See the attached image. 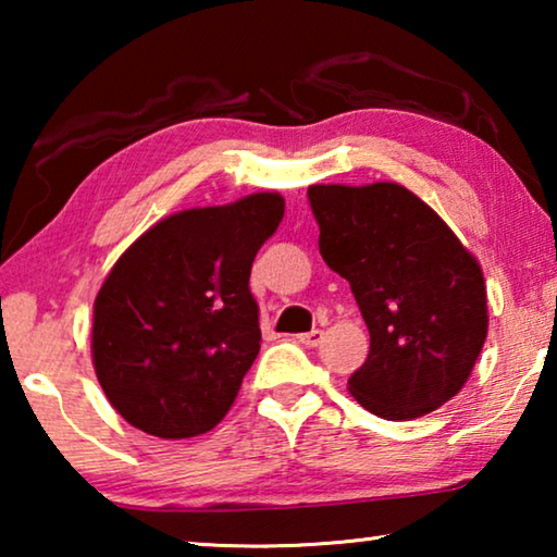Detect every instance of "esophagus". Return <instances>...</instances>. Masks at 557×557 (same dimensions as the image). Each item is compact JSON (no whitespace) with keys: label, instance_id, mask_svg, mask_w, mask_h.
Returning <instances> with one entry per match:
<instances>
[{"label":"esophagus","instance_id":"esophagus-1","mask_svg":"<svg viewBox=\"0 0 557 557\" xmlns=\"http://www.w3.org/2000/svg\"><path fill=\"white\" fill-rule=\"evenodd\" d=\"M299 342L305 344V346H309V348H314V346H319V344L324 342V332H322V329H312V332L299 334Z\"/></svg>","mask_w":557,"mask_h":557}]
</instances>
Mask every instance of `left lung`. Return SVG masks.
Returning <instances> with one entry per match:
<instances>
[{
    "instance_id": "obj_1",
    "label": "left lung",
    "mask_w": 557,
    "mask_h": 557,
    "mask_svg": "<svg viewBox=\"0 0 557 557\" xmlns=\"http://www.w3.org/2000/svg\"><path fill=\"white\" fill-rule=\"evenodd\" d=\"M307 199L319 252L351 285L371 334L348 391L385 420L437 410L467 383L486 338L479 262L405 186L317 184Z\"/></svg>"
}]
</instances>
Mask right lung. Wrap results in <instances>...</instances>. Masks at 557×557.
Segmentation results:
<instances>
[{
    "label": "right lung",
    "mask_w": 557,
    "mask_h": 557,
    "mask_svg": "<svg viewBox=\"0 0 557 557\" xmlns=\"http://www.w3.org/2000/svg\"><path fill=\"white\" fill-rule=\"evenodd\" d=\"M282 213L280 194H252L169 215L122 252L92 309V363L129 425L184 440L225 418L260 351L250 268Z\"/></svg>",
    "instance_id": "1"
}]
</instances>
